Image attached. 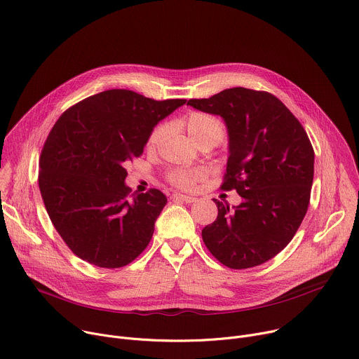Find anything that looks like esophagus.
<instances>
[{
	"mask_svg": "<svg viewBox=\"0 0 359 359\" xmlns=\"http://www.w3.org/2000/svg\"><path fill=\"white\" fill-rule=\"evenodd\" d=\"M172 201H181V203H187V204H192L196 201L195 196H189V195H184V194H174L172 195Z\"/></svg>",
	"mask_w": 359,
	"mask_h": 359,
	"instance_id": "obj_1",
	"label": "esophagus"
}]
</instances>
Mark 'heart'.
I'll return each instance as SVG.
<instances>
[{
	"label": "heart",
	"instance_id": "b5f03b06",
	"mask_svg": "<svg viewBox=\"0 0 359 359\" xmlns=\"http://www.w3.org/2000/svg\"><path fill=\"white\" fill-rule=\"evenodd\" d=\"M181 126L185 128V131L188 133V135L195 144L201 141H212L214 144H218L225 134L224 126L219 119L205 112L188 114L181 121ZM164 133H165L164 126H156L148 137L147 147L149 149L155 148L164 137ZM204 178H205V171L201 168H175V170H171L168 174L170 182L182 189L192 188L196 182H200Z\"/></svg>",
	"mask_w": 359,
	"mask_h": 359
}]
</instances>
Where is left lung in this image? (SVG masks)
Wrapping results in <instances>:
<instances>
[{
  "mask_svg": "<svg viewBox=\"0 0 359 359\" xmlns=\"http://www.w3.org/2000/svg\"><path fill=\"white\" fill-rule=\"evenodd\" d=\"M187 105L224 118L229 156L221 188L243 198L233 208L214 200L218 217L203 229L204 244L228 268L261 265L290 244L306 214L311 141L295 115L266 91L235 87Z\"/></svg>",
  "mask_w": 359,
  "mask_h": 359,
  "instance_id": "8db88e82",
  "label": "left lung"
}]
</instances>
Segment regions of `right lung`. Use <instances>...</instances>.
<instances>
[{"label":"right lung","mask_w":359,"mask_h":359,"mask_svg":"<svg viewBox=\"0 0 359 359\" xmlns=\"http://www.w3.org/2000/svg\"><path fill=\"white\" fill-rule=\"evenodd\" d=\"M185 102L108 90L58 118L39 156L38 185L53 225L78 258L114 269L147 248L167 196L155 188L131 194L126 165Z\"/></svg>","instance_id":"1"}]
</instances>
